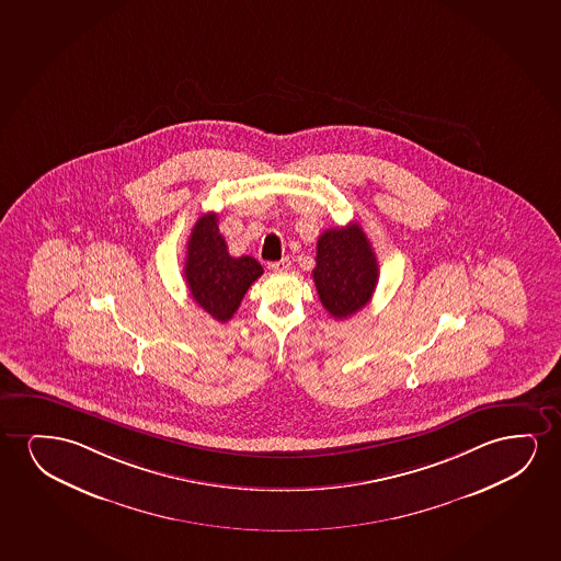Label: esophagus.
<instances>
[{
  "instance_id": "34e87169",
  "label": "esophagus",
  "mask_w": 561,
  "mask_h": 561,
  "mask_svg": "<svg viewBox=\"0 0 561 561\" xmlns=\"http://www.w3.org/2000/svg\"><path fill=\"white\" fill-rule=\"evenodd\" d=\"M289 266H291L289 256H285L282 261L270 262L268 264V268L272 270V272H285V270H289Z\"/></svg>"
}]
</instances>
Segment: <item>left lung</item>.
Returning <instances> with one entry per match:
<instances>
[{
    "label": "left lung",
    "mask_w": 561,
    "mask_h": 561,
    "mask_svg": "<svg viewBox=\"0 0 561 561\" xmlns=\"http://www.w3.org/2000/svg\"><path fill=\"white\" fill-rule=\"evenodd\" d=\"M316 291L335 320H345L368 305L379 268L374 249L358 224L323 231L312 270Z\"/></svg>",
    "instance_id": "8db88e82"
}]
</instances>
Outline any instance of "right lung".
<instances>
[{"label": "right lung", "instance_id": "right-lung-1", "mask_svg": "<svg viewBox=\"0 0 561 561\" xmlns=\"http://www.w3.org/2000/svg\"><path fill=\"white\" fill-rule=\"evenodd\" d=\"M253 256H231L215 213L201 216L193 226L185 251L184 276L193 300L218 322L236 314L247 289L262 276Z\"/></svg>", "mask_w": 561, "mask_h": 561}]
</instances>
